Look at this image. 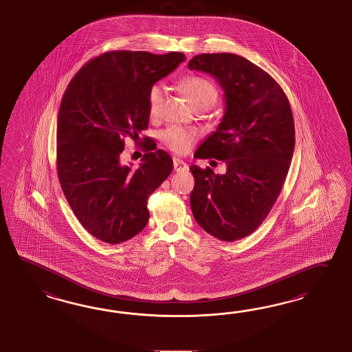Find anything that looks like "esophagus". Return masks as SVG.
Returning <instances> with one entry per match:
<instances>
[{"label": "esophagus", "instance_id": "1", "mask_svg": "<svg viewBox=\"0 0 352 352\" xmlns=\"http://www.w3.org/2000/svg\"><path fill=\"white\" fill-rule=\"evenodd\" d=\"M173 164H174V170L175 171L188 170V165L183 162V160H181V159H178V157L173 159Z\"/></svg>", "mask_w": 352, "mask_h": 352}]
</instances>
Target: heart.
Listing matches in <instances>:
<instances>
[{
  "instance_id": "1",
  "label": "heart",
  "mask_w": 352,
  "mask_h": 352,
  "mask_svg": "<svg viewBox=\"0 0 352 352\" xmlns=\"http://www.w3.org/2000/svg\"><path fill=\"white\" fill-rule=\"evenodd\" d=\"M182 92L188 97L197 109H209L218 101V88L209 79L199 76H183L179 80ZM164 92L162 87H151L148 92V114L156 118L162 113ZM199 133L193 128L170 125L162 131V140L165 146L175 153H186L197 141Z\"/></svg>"
}]
</instances>
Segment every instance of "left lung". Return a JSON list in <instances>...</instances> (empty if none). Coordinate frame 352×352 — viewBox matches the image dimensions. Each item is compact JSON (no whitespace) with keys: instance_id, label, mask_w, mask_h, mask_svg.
I'll return each instance as SVG.
<instances>
[{"instance_id":"obj_1","label":"left lung","mask_w":352,"mask_h":352,"mask_svg":"<svg viewBox=\"0 0 352 352\" xmlns=\"http://www.w3.org/2000/svg\"><path fill=\"white\" fill-rule=\"evenodd\" d=\"M188 67L214 76L227 104L217 132L196 151L226 162L227 173L192 165L190 209L201 228L233 242L258 228L276 204L295 150L294 115L276 79L245 57L201 54Z\"/></svg>"}]
</instances>
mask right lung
Wrapping results in <instances>:
<instances>
[{"mask_svg": "<svg viewBox=\"0 0 352 352\" xmlns=\"http://www.w3.org/2000/svg\"><path fill=\"white\" fill-rule=\"evenodd\" d=\"M186 60L182 52L110 51L78 70L57 115L58 181L79 223L118 245L142 230L147 200L173 170L170 156L146 143L138 169L122 165L124 138L148 126L151 87Z\"/></svg>", "mask_w": 352, "mask_h": 352, "instance_id": "1", "label": "right lung"}]
</instances>
